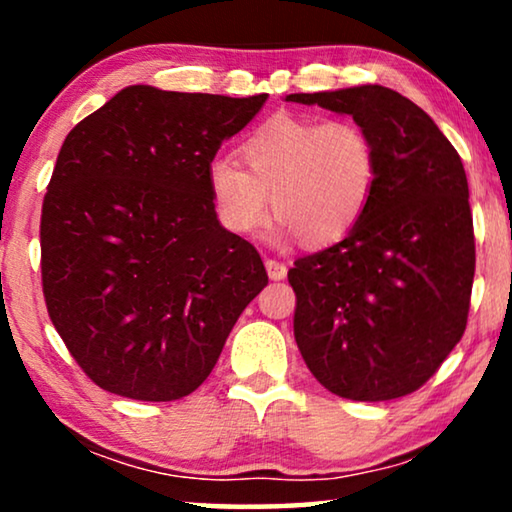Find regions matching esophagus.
<instances>
[{
  "instance_id": "34e87169",
  "label": "esophagus",
  "mask_w": 512,
  "mask_h": 512,
  "mask_svg": "<svg viewBox=\"0 0 512 512\" xmlns=\"http://www.w3.org/2000/svg\"><path fill=\"white\" fill-rule=\"evenodd\" d=\"M265 270H268L270 279H275V282L286 277V265L282 261H275V258H268V261H265Z\"/></svg>"
}]
</instances>
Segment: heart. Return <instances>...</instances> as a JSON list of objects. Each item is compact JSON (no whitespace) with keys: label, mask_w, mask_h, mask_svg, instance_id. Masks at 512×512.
I'll list each match as a JSON object with an SVG mask.
<instances>
[{"label":"heart","mask_w":512,"mask_h":512,"mask_svg":"<svg viewBox=\"0 0 512 512\" xmlns=\"http://www.w3.org/2000/svg\"><path fill=\"white\" fill-rule=\"evenodd\" d=\"M242 160L247 168L228 156L209 165L221 221L251 235L272 202L286 233L310 247L338 242L359 223L380 174L373 137L352 118L277 116L249 135Z\"/></svg>","instance_id":"b5f03b06"}]
</instances>
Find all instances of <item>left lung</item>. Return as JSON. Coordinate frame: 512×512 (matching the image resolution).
I'll use <instances>...</instances> for the list:
<instances>
[{
    "label": "left lung",
    "mask_w": 512,
    "mask_h": 512,
    "mask_svg": "<svg viewBox=\"0 0 512 512\" xmlns=\"http://www.w3.org/2000/svg\"><path fill=\"white\" fill-rule=\"evenodd\" d=\"M286 100L349 114L380 158L359 223L289 270L300 354L335 396L370 403L408 396L466 331L475 237L464 165L431 116L391 88Z\"/></svg>",
    "instance_id": "8db88e82"
}]
</instances>
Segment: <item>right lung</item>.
Here are the masks:
<instances>
[{"label": "right lung", "instance_id": "right-lung-1", "mask_svg": "<svg viewBox=\"0 0 512 512\" xmlns=\"http://www.w3.org/2000/svg\"><path fill=\"white\" fill-rule=\"evenodd\" d=\"M265 100L128 86L62 144L41 205V286L55 331L104 391L193 394L268 284L209 188L223 139Z\"/></svg>", "mask_w": 512, "mask_h": 512}]
</instances>
